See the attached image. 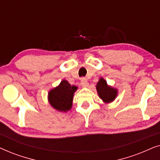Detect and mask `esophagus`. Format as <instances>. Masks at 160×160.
I'll list each match as a JSON object with an SVG mask.
<instances>
[{
    "instance_id": "1",
    "label": "esophagus",
    "mask_w": 160,
    "mask_h": 160,
    "mask_svg": "<svg viewBox=\"0 0 160 160\" xmlns=\"http://www.w3.org/2000/svg\"><path fill=\"white\" fill-rule=\"evenodd\" d=\"M81 84H82V87H84L88 86V82H87V78H82V79H81Z\"/></svg>"
}]
</instances>
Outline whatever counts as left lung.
I'll use <instances>...</instances> for the list:
<instances>
[{
    "label": "left lung",
    "mask_w": 160,
    "mask_h": 160,
    "mask_svg": "<svg viewBox=\"0 0 160 160\" xmlns=\"http://www.w3.org/2000/svg\"><path fill=\"white\" fill-rule=\"evenodd\" d=\"M98 96L102 100L104 103H110L116 99L118 95L117 88L109 86L106 81L103 78H100L99 81L96 84Z\"/></svg>",
    "instance_id": "left-lung-1"
}]
</instances>
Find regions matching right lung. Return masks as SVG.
<instances>
[{
  "instance_id": "obj_1",
  "label": "right lung",
  "mask_w": 160,
  "mask_h": 160,
  "mask_svg": "<svg viewBox=\"0 0 160 160\" xmlns=\"http://www.w3.org/2000/svg\"><path fill=\"white\" fill-rule=\"evenodd\" d=\"M78 87L62 80L58 86L48 93V100L52 108L60 112H67L73 106V95Z\"/></svg>"
}]
</instances>
